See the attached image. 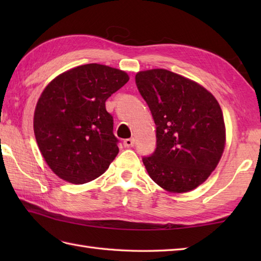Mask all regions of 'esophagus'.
<instances>
[{
  "instance_id": "esophagus-1",
  "label": "esophagus",
  "mask_w": 261,
  "mask_h": 261,
  "mask_svg": "<svg viewBox=\"0 0 261 261\" xmlns=\"http://www.w3.org/2000/svg\"><path fill=\"white\" fill-rule=\"evenodd\" d=\"M135 141L136 140L134 139V138H129V139H125L123 141V145H124L125 148H131V147L135 146Z\"/></svg>"
}]
</instances>
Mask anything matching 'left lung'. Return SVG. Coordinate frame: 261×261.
Here are the masks:
<instances>
[{
	"instance_id": "8db88e82",
	"label": "left lung",
	"mask_w": 261,
	"mask_h": 261,
	"mask_svg": "<svg viewBox=\"0 0 261 261\" xmlns=\"http://www.w3.org/2000/svg\"><path fill=\"white\" fill-rule=\"evenodd\" d=\"M136 83L157 125V148L142 159L150 178L169 193L202 185L225 147L219 102L198 83L167 69L138 71Z\"/></svg>"
}]
</instances>
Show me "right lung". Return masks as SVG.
Instances as JSON below:
<instances>
[{
    "instance_id": "right-lung-1",
    "label": "right lung",
    "mask_w": 261,
    "mask_h": 261,
    "mask_svg": "<svg viewBox=\"0 0 261 261\" xmlns=\"http://www.w3.org/2000/svg\"><path fill=\"white\" fill-rule=\"evenodd\" d=\"M124 70L87 64L64 71L39 97L33 131L43 159L59 178L85 184L119 153L105 101L129 81Z\"/></svg>"
}]
</instances>
